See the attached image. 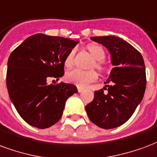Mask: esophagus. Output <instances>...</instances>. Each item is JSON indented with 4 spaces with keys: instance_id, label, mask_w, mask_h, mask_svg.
Here are the masks:
<instances>
[{
    "instance_id": "obj_1",
    "label": "esophagus",
    "mask_w": 157,
    "mask_h": 157,
    "mask_svg": "<svg viewBox=\"0 0 157 157\" xmlns=\"http://www.w3.org/2000/svg\"><path fill=\"white\" fill-rule=\"evenodd\" d=\"M78 92H82V91H83V89H82V88H80V87H78Z\"/></svg>"
}]
</instances>
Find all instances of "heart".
Wrapping results in <instances>:
<instances>
[{
    "label": "heart",
    "instance_id": "obj_1",
    "mask_svg": "<svg viewBox=\"0 0 157 157\" xmlns=\"http://www.w3.org/2000/svg\"><path fill=\"white\" fill-rule=\"evenodd\" d=\"M88 52L93 57V61L89 65V68H96L100 74H105L108 70V66L105 62V51L103 47L95 43H90L85 47ZM75 51L71 50L64 58V66L70 68L74 65ZM98 78V74L94 70L80 71L74 69L66 74V80L68 83H74L78 87H85L87 84L94 82Z\"/></svg>",
    "mask_w": 157,
    "mask_h": 157
}]
</instances>
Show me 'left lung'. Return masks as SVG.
<instances>
[{
  "instance_id": "8db88e82",
  "label": "left lung",
  "mask_w": 157,
  "mask_h": 157,
  "mask_svg": "<svg viewBox=\"0 0 157 157\" xmlns=\"http://www.w3.org/2000/svg\"><path fill=\"white\" fill-rule=\"evenodd\" d=\"M91 40L108 49L115 67L105 88L94 92L93 101L85 109L97 126L112 129L125 123L142 100L146 86L144 59L133 46L117 36H93Z\"/></svg>"
}]
</instances>
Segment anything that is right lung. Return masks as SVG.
Returning a JSON list of instances; mask_svg holds the SVG:
<instances>
[{"instance_id": "obj_1", "label": "right lung", "mask_w": 157, "mask_h": 157, "mask_svg": "<svg viewBox=\"0 0 157 157\" xmlns=\"http://www.w3.org/2000/svg\"><path fill=\"white\" fill-rule=\"evenodd\" d=\"M78 42L42 33L29 36L11 52L6 87L11 102L27 124L45 129L62 117L65 103L78 92L71 83L48 84L64 74V58Z\"/></svg>"}]
</instances>
